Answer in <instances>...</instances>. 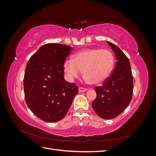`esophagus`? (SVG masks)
Segmentation results:
<instances>
[{
    "instance_id": "1",
    "label": "esophagus",
    "mask_w": 156,
    "mask_h": 156,
    "mask_svg": "<svg viewBox=\"0 0 156 156\" xmlns=\"http://www.w3.org/2000/svg\"><path fill=\"white\" fill-rule=\"evenodd\" d=\"M87 89L85 88H83V87H79V92L80 93L83 92H85V91H87Z\"/></svg>"
}]
</instances>
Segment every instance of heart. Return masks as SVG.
<instances>
[{"label":"heart","mask_w":156,"mask_h":156,"mask_svg":"<svg viewBox=\"0 0 156 156\" xmlns=\"http://www.w3.org/2000/svg\"><path fill=\"white\" fill-rule=\"evenodd\" d=\"M114 64V56L109 50L87 49L79 52L73 58L67 59L64 67L71 79L78 77L83 70L87 82L98 84L109 76Z\"/></svg>","instance_id":"1"}]
</instances>
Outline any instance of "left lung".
Returning a JSON list of instances; mask_svg holds the SVG:
<instances>
[{
  "instance_id": "left-lung-1",
  "label": "left lung",
  "mask_w": 156,
  "mask_h": 156,
  "mask_svg": "<svg viewBox=\"0 0 156 156\" xmlns=\"http://www.w3.org/2000/svg\"><path fill=\"white\" fill-rule=\"evenodd\" d=\"M114 52L117 62L112 73L96 87V98L92 103L96 114L102 119H112L119 116L128 106L132 99L133 79L129 60L120 49L107 41Z\"/></svg>"
}]
</instances>
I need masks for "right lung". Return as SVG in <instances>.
<instances>
[{
	"mask_svg": "<svg viewBox=\"0 0 156 156\" xmlns=\"http://www.w3.org/2000/svg\"><path fill=\"white\" fill-rule=\"evenodd\" d=\"M72 49L59 44L44 45L27 64L23 80L25 101L42 120H62L78 93L76 84L64 78V64Z\"/></svg>",
	"mask_w": 156,
	"mask_h": 156,
	"instance_id": "add662e5",
	"label": "right lung"
}]
</instances>
